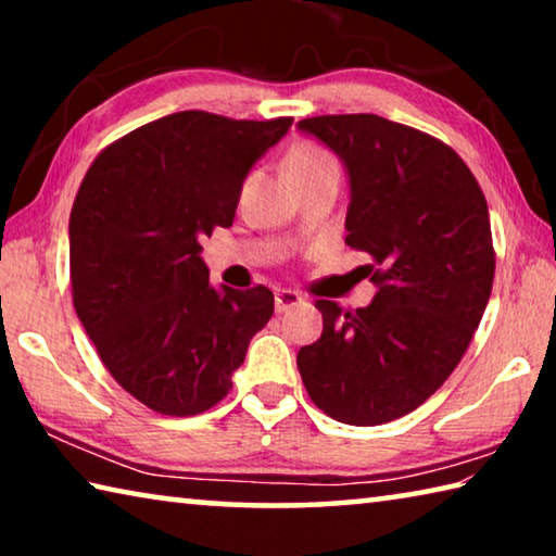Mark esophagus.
<instances>
[{
  "mask_svg": "<svg viewBox=\"0 0 556 556\" xmlns=\"http://www.w3.org/2000/svg\"><path fill=\"white\" fill-rule=\"evenodd\" d=\"M296 304H301V296L296 294V291H291V289H279L277 294H275V306H277V312H287V308L296 306Z\"/></svg>",
  "mask_w": 556,
  "mask_h": 556,
  "instance_id": "34e87169",
  "label": "esophagus"
}]
</instances>
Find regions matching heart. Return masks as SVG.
I'll return each instance as SVG.
<instances>
[{"label":"heart","mask_w":556,"mask_h":556,"mask_svg":"<svg viewBox=\"0 0 556 556\" xmlns=\"http://www.w3.org/2000/svg\"><path fill=\"white\" fill-rule=\"evenodd\" d=\"M287 174L291 181H304L314 176H338L336 156L316 142H299L287 156Z\"/></svg>","instance_id":"1"}]
</instances>
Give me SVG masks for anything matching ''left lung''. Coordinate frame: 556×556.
I'll return each mask as SVG.
<instances>
[{
  "label": "left lung",
  "instance_id": "8db88e82",
  "mask_svg": "<svg viewBox=\"0 0 556 556\" xmlns=\"http://www.w3.org/2000/svg\"><path fill=\"white\" fill-rule=\"evenodd\" d=\"M351 176L345 242L368 252L365 308L318 299L324 333L296 365L308 397L343 425L375 427L427 402L468 351L495 277L485 195L441 139L378 115H318Z\"/></svg>",
  "mask_w": 556,
  "mask_h": 556
}]
</instances>
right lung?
Wrapping results in <instances>:
<instances>
[{"mask_svg": "<svg viewBox=\"0 0 556 556\" xmlns=\"http://www.w3.org/2000/svg\"><path fill=\"white\" fill-rule=\"evenodd\" d=\"M291 117L184 110L137 127L90 164L71 211L73 306L122 390L193 417L232 388L275 294L213 289L201 240L230 228L242 181Z\"/></svg>", "mask_w": 556, "mask_h": 556, "instance_id": "obj_1", "label": "right lung"}]
</instances>
